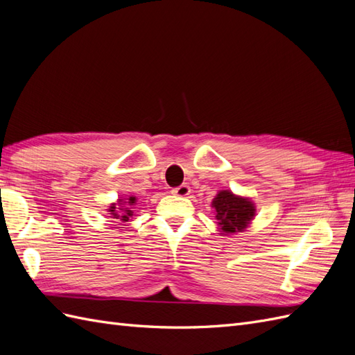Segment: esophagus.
Wrapping results in <instances>:
<instances>
[{"label":"esophagus","mask_w":355,"mask_h":355,"mask_svg":"<svg viewBox=\"0 0 355 355\" xmlns=\"http://www.w3.org/2000/svg\"><path fill=\"white\" fill-rule=\"evenodd\" d=\"M171 193L175 196H179V197H187L189 193H191V189H189V187L187 184H184L178 188H173Z\"/></svg>","instance_id":"1"}]
</instances>
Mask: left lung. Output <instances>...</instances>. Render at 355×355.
Masks as SVG:
<instances>
[{"mask_svg":"<svg viewBox=\"0 0 355 355\" xmlns=\"http://www.w3.org/2000/svg\"><path fill=\"white\" fill-rule=\"evenodd\" d=\"M215 207V218L218 220L221 235L243 232L254 218V203L247 197L235 196L229 189H223L212 200Z\"/></svg>","mask_w":355,"mask_h":355,"instance_id":"8db88e82","label":"left lung"}]
</instances>
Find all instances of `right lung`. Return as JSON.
I'll use <instances>...</instances> for the list:
<instances>
[{
  "label": "right lung",
  "mask_w": 355,
  "mask_h": 355,
  "mask_svg": "<svg viewBox=\"0 0 355 355\" xmlns=\"http://www.w3.org/2000/svg\"><path fill=\"white\" fill-rule=\"evenodd\" d=\"M137 205V197L131 196L129 198H126V200H123V198H119L117 203H112L110 206L108 212L112 215L111 218H119L120 221H129V218L134 217V209Z\"/></svg>",
  "instance_id": "1"
}]
</instances>
